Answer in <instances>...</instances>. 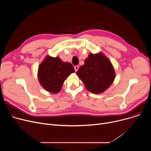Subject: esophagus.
<instances>
[{
  "label": "esophagus",
  "instance_id": "obj_1",
  "mask_svg": "<svg viewBox=\"0 0 151 151\" xmlns=\"http://www.w3.org/2000/svg\"><path fill=\"white\" fill-rule=\"evenodd\" d=\"M75 71H78V68H79V66L78 65H76V66H75Z\"/></svg>",
  "mask_w": 151,
  "mask_h": 151
}]
</instances>
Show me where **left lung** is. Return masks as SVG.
I'll use <instances>...</instances> for the list:
<instances>
[{
    "label": "left lung",
    "instance_id": "1",
    "mask_svg": "<svg viewBox=\"0 0 151 151\" xmlns=\"http://www.w3.org/2000/svg\"><path fill=\"white\" fill-rule=\"evenodd\" d=\"M76 75L84 84L86 89L93 93L105 92L114 82L116 77L113 64L101 52H90Z\"/></svg>",
    "mask_w": 151,
    "mask_h": 151
}]
</instances>
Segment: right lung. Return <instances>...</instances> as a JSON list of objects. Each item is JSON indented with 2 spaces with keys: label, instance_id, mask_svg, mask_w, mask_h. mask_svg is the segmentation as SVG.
<instances>
[{
  "label": "right lung",
  "instance_id": "obj_1",
  "mask_svg": "<svg viewBox=\"0 0 151 151\" xmlns=\"http://www.w3.org/2000/svg\"><path fill=\"white\" fill-rule=\"evenodd\" d=\"M75 72L70 62L62 61L59 56L47 55L38 66L37 76L40 84L46 91L58 93L67 78Z\"/></svg>",
  "mask_w": 151,
  "mask_h": 151
}]
</instances>
